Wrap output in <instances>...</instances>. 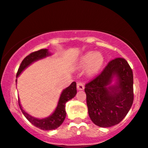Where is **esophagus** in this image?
<instances>
[{
  "label": "esophagus",
  "instance_id": "34e87169",
  "mask_svg": "<svg viewBox=\"0 0 148 148\" xmlns=\"http://www.w3.org/2000/svg\"><path fill=\"white\" fill-rule=\"evenodd\" d=\"M77 89L79 90H83L84 89V83L79 82L77 84Z\"/></svg>",
  "mask_w": 148,
  "mask_h": 148
}]
</instances>
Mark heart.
I'll return each mask as SVG.
<instances>
[{"label":"heart","instance_id":"obj_1","mask_svg":"<svg viewBox=\"0 0 148 148\" xmlns=\"http://www.w3.org/2000/svg\"><path fill=\"white\" fill-rule=\"evenodd\" d=\"M103 62L104 58L101 53L89 51L80 58L77 63V68L84 69L86 67L88 76H92L99 72Z\"/></svg>","mask_w":148,"mask_h":148}]
</instances>
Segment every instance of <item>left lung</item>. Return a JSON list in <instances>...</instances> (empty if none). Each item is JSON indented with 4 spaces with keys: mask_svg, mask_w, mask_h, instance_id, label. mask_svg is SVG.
Returning a JSON list of instances; mask_svg holds the SVG:
<instances>
[{
    "mask_svg": "<svg viewBox=\"0 0 148 148\" xmlns=\"http://www.w3.org/2000/svg\"><path fill=\"white\" fill-rule=\"evenodd\" d=\"M133 83L130 64L125 59L118 58L86 85L88 114L95 125L110 127L125 118L133 103Z\"/></svg>",
    "mask_w": 148,
    "mask_h": 148,
    "instance_id": "left-lung-1",
    "label": "left lung"
}]
</instances>
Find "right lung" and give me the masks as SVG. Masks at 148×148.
<instances>
[{
	"mask_svg": "<svg viewBox=\"0 0 148 148\" xmlns=\"http://www.w3.org/2000/svg\"><path fill=\"white\" fill-rule=\"evenodd\" d=\"M51 55V53H49V49H40V50L31 53L28 56H26L23 59L20 64L19 68L18 69L17 74H16V78L18 77L21 72L25 68L33 64V62L36 61L41 60V59L45 58L50 56ZM17 79L16 80V82ZM76 82H72L69 86L66 88L62 91L60 98H59L58 105L56 108L55 111L49 117L45 118H36L35 117L32 116L26 113L22 108V106L20 103V100L18 99V105H19L20 109L21 110L22 113L24 115L28 121L30 122L34 126L42 130H56L58 127H59L64 122L66 117L65 111V104L67 101L74 98L76 95Z\"/></svg>",
	"mask_w": 148,
	"mask_h": 148,
	"instance_id": "obj_1",
	"label": "right lung"
}]
</instances>
